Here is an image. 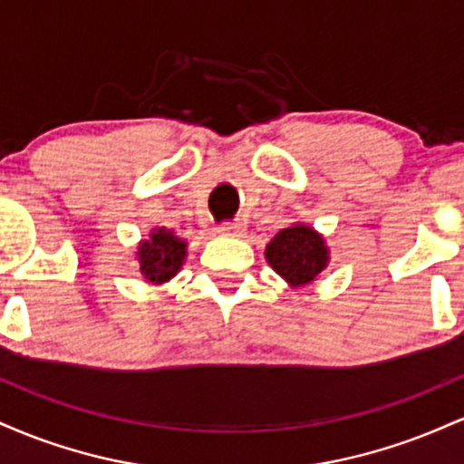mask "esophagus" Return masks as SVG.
<instances>
[{
	"label": "esophagus",
	"mask_w": 464,
	"mask_h": 464,
	"mask_svg": "<svg viewBox=\"0 0 464 464\" xmlns=\"http://www.w3.org/2000/svg\"><path fill=\"white\" fill-rule=\"evenodd\" d=\"M244 228L242 225H220L218 227V233H222V236H239Z\"/></svg>",
	"instance_id": "esophagus-1"
}]
</instances>
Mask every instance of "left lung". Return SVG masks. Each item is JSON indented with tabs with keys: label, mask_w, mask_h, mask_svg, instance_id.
I'll use <instances>...</instances> for the list:
<instances>
[{
	"label": "left lung",
	"mask_w": 464,
	"mask_h": 464,
	"mask_svg": "<svg viewBox=\"0 0 464 464\" xmlns=\"http://www.w3.org/2000/svg\"><path fill=\"white\" fill-rule=\"evenodd\" d=\"M266 262L290 287H305L321 279L329 266V246L323 233L305 222L281 228L266 244Z\"/></svg>",
	"instance_id": "left-lung-1"
}]
</instances>
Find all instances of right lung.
Instances as JSON below:
<instances>
[{"label":"right lung","instance_id":"add662e5","mask_svg":"<svg viewBox=\"0 0 464 464\" xmlns=\"http://www.w3.org/2000/svg\"><path fill=\"white\" fill-rule=\"evenodd\" d=\"M188 257V239L179 237L172 228H152L148 239L137 244V270L146 284L163 285L179 275Z\"/></svg>","mask_w":464,"mask_h":464}]
</instances>
